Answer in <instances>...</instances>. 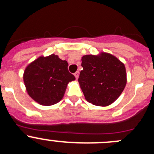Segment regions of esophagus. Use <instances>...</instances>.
I'll return each mask as SVG.
<instances>
[{
	"label": "esophagus",
	"mask_w": 154,
	"mask_h": 154,
	"mask_svg": "<svg viewBox=\"0 0 154 154\" xmlns=\"http://www.w3.org/2000/svg\"><path fill=\"white\" fill-rule=\"evenodd\" d=\"M74 75H75V77L76 79H78L79 75V71L75 72V74H74Z\"/></svg>",
	"instance_id": "1"
}]
</instances>
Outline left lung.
I'll return each mask as SVG.
<instances>
[{
	"label": "left lung",
	"mask_w": 154,
	"mask_h": 154,
	"mask_svg": "<svg viewBox=\"0 0 154 154\" xmlns=\"http://www.w3.org/2000/svg\"><path fill=\"white\" fill-rule=\"evenodd\" d=\"M82 66L79 82L89 103L108 106L123 91L127 82L125 65L112 54L85 55Z\"/></svg>",
	"instance_id": "1"
}]
</instances>
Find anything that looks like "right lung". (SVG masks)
<instances>
[{
    "instance_id": "add662e5",
    "label": "right lung",
    "mask_w": 154,
    "mask_h": 154,
    "mask_svg": "<svg viewBox=\"0 0 154 154\" xmlns=\"http://www.w3.org/2000/svg\"><path fill=\"white\" fill-rule=\"evenodd\" d=\"M75 79L68 63L57 55L40 57L26 68L23 80L29 96L39 104L51 106L62 100L69 82Z\"/></svg>"
}]
</instances>
